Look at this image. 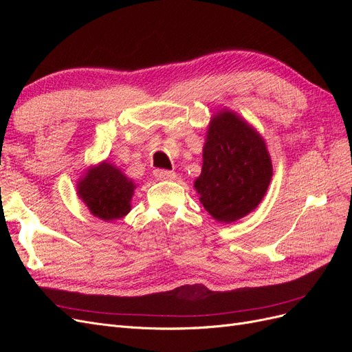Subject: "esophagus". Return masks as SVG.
Returning <instances> with one entry per match:
<instances>
[{
    "instance_id": "34e87169",
    "label": "esophagus",
    "mask_w": 352,
    "mask_h": 352,
    "mask_svg": "<svg viewBox=\"0 0 352 352\" xmlns=\"http://www.w3.org/2000/svg\"><path fill=\"white\" fill-rule=\"evenodd\" d=\"M154 176L158 180H173L176 177V173L173 172V170L157 168V170H154Z\"/></svg>"
}]
</instances>
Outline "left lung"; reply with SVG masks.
<instances>
[{
  "label": "left lung",
  "instance_id": "1",
  "mask_svg": "<svg viewBox=\"0 0 352 352\" xmlns=\"http://www.w3.org/2000/svg\"><path fill=\"white\" fill-rule=\"evenodd\" d=\"M273 176L264 138L229 109L211 117L194 188L201 204L220 223H233L258 207Z\"/></svg>",
  "mask_w": 352,
  "mask_h": 352
}]
</instances>
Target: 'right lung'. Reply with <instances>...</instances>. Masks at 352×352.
Returning <instances> with one entry per match:
<instances>
[{"mask_svg": "<svg viewBox=\"0 0 352 352\" xmlns=\"http://www.w3.org/2000/svg\"><path fill=\"white\" fill-rule=\"evenodd\" d=\"M136 184L109 160L91 166L80 176L76 194L91 214L104 221L123 219L132 208Z\"/></svg>", "mask_w": 352, "mask_h": 352, "instance_id": "add662e5", "label": "right lung"}]
</instances>
